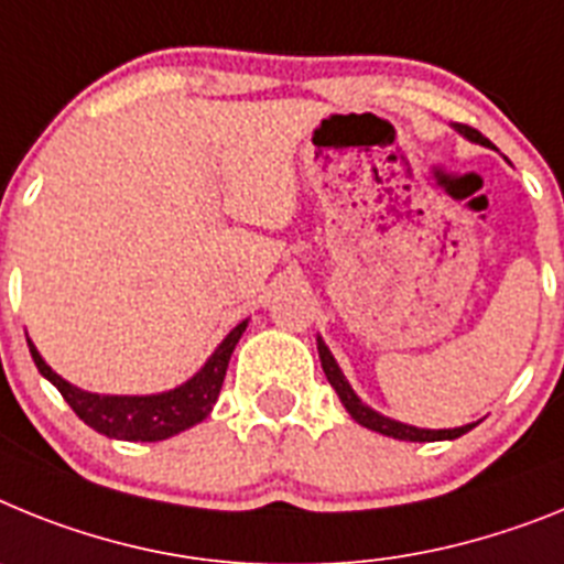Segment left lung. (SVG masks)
Listing matches in <instances>:
<instances>
[{
	"label": "left lung",
	"instance_id": "8db88e82",
	"mask_svg": "<svg viewBox=\"0 0 564 564\" xmlns=\"http://www.w3.org/2000/svg\"><path fill=\"white\" fill-rule=\"evenodd\" d=\"M454 130H457L463 139L474 141V144H482V147H491V150H497V147H494L486 135L479 133V130H474V127L454 124ZM317 355H321V366H323V371H326V380H329L332 389L337 391V398H340L343 409L349 411L351 420L364 425V429L377 431V434H386V437L405 440V443H437V440L463 437L465 431H471L474 425H477V423H468V425H459V429H417V425H409V423H400V420L386 417V414H380V411H375L371 405H366L364 400L357 398V391L349 386V380H346V375L340 371L335 355H332L329 346L323 343V337H317Z\"/></svg>",
	"mask_w": 564,
	"mask_h": 564
}]
</instances>
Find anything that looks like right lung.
<instances>
[{
    "label": "right lung",
    "instance_id": "right-lung-1",
    "mask_svg": "<svg viewBox=\"0 0 564 564\" xmlns=\"http://www.w3.org/2000/svg\"><path fill=\"white\" fill-rule=\"evenodd\" d=\"M247 326L249 321L238 323L187 383L175 386L170 391H159V394H96V391L78 389L45 364V357L39 355L31 337H28V346H31V357L39 375L62 391V398L76 411L78 420H85L90 429L110 440L159 443V440L175 437L181 431L193 429L200 420L209 417L215 400L221 394L229 357H232Z\"/></svg>",
    "mask_w": 564,
    "mask_h": 564
}]
</instances>
